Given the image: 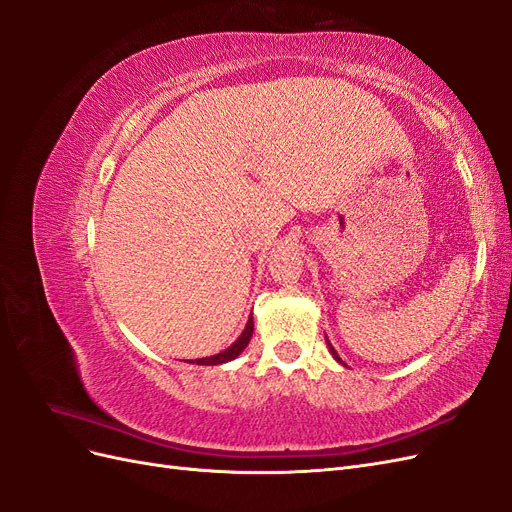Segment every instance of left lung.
<instances>
[{
  "label": "left lung",
  "mask_w": 512,
  "mask_h": 512,
  "mask_svg": "<svg viewBox=\"0 0 512 512\" xmlns=\"http://www.w3.org/2000/svg\"><path fill=\"white\" fill-rule=\"evenodd\" d=\"M329 348H331V352H333V356H335V359H337V361H342V359H339V356H337V352L333 350V346H331V344H329Z\"/></svg>",
  "instance_id": "8db88e82"
}]
</instances>
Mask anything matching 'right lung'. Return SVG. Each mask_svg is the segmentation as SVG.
<instances>
[{
	"mask_svg": "<svg viewBox=\"0 0 512 512\" xmlns=\"http://www.w3.org/2000/svg\"><path fill=\"white\" fill-rule=\"evenodd\" d=\"M252 333H254V318L247 320V327L243 329L241 337L237 339L235 344H232L230 348H226L224 352L215 354V356H207V359H196V365H220V363L232 361V359H235V356H239V354L243 352V348H245L247 344H250ZM192 363H194V361H192Z\"/></svg>",
	"mask_w": 512,
	"mask_h": 512,
	"instance_id": "add662e5",
	"label": "right lung"
}]
</instances>
